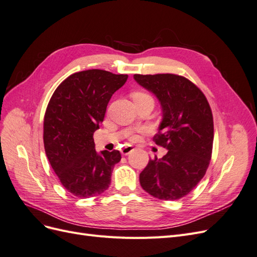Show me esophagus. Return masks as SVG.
<instances>
[{
  "label": "esophagus",
  "instance_id": "1",
  "mask_svg": "<svg viewBox=\"0 0 257 257\" xmlns=\"http://www.w3.org/2000/svg\"><path fill=\"white\" fill-rule=\"evenodd\" d=\"M133 150H134V148L132 146H125L121 149V153H122V155H128Z\"/></svg>",
  "mask_w": 257,
  "mask_h": 257
}]
</instances>
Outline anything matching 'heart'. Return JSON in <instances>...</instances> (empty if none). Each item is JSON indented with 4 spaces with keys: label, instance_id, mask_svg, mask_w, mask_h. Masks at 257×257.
Masks as SVG:
<instances>
[{
    "label": "heart",
    "instance_id": "1",
    "mask_svg": "<svg viewBox=\"0 0 257 257\" xmlns=\"http://www.w3.org/2000/svg\"><path fill=\"white\" fill-rule=\"evenodd\" d=\"M132 95H133L134 99H136V98H143V97H151V96L148 95L147 93H144V92H134ZM144 131H145L144 128L138 130V132H144ZM134 137H136V136H134Z\"/></svg>",
    "mask_w": 257,
    "mask_h": 257
}]
</instances>
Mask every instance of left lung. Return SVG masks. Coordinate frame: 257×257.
Listing matches in <instances>:
<instances>
[{"label":"left lung","mask_w":257,"mask_h":257,"mask_svg":"<svg viewBox=\"0 0 257 257\" xmlns=\"http://www.w3.org/2000/svg\"><path fill=\"white\" fill-rule=\"evenodd\" d=\"M134 79L160 100L163 120L153 142L167 149L139 175L142 188L162 200L182 198L203 179L211 160V108L204 93L185 77L136 74Z\"/></svg>","instance_id":"1"}]
</instances>
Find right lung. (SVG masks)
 <instances>
[{"instance_id": "right-lung-1", "label": "right lung", "mask_w": 257, "mask_h": 257, "mask_svg": "<svg viewBox=\"0 0 257 257\" xmlns=\"http://www.w3.org/2000/svg\"><path fill=\"white\" fill-rule=\"evenodd\" d=\"M127 77L103 69L75 73L60 83L49 100L44 118L45 152L62 185L76 197L97 196L109 188L121 153L96 152L93 134Z\"/></svg>"}]
</instances>
